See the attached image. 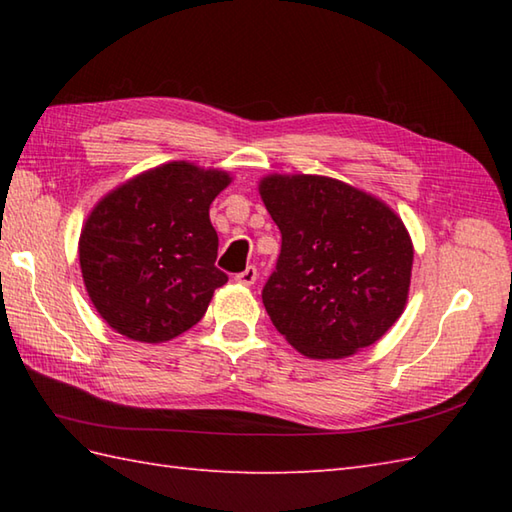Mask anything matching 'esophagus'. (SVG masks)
<instances>
[{
    "mask_svg": "<svg viewBox=\"0 0 512 512\" xmlns=\"http://www.w3.org/2000/svg\"><path fill=\"white\" fill-rule=\"evenodd\" d=\"M235 281H237V284H242V286H253L257 281V268L248 266L246 270H242V273L235 275Z\"/></svg>",
    "mask_w": 512,
    "mask_h": 512,
    "instance_id": "esophagus-1",
    "label": "esophagus"
}]
</instances>
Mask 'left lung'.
<instances>
[{
  "mask_svg": "<svg viewBox=\"0 0 512 512\" xmlns=\"http://www.w3.org/2000/svg\"><path fill=\"white\" fill-rule=\"evenodd\" d=\"M259 195L281 231L262 299L270 321L308 358L376 343L405 310L413 246L374 195L325 176H266Z\"/></svg>",
  "mask_w": 512,
  "mask_h": 512,
  "instance_id": "obj_1",
  "label": "left lung"
}]
</instances>
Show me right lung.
Returning a JSON list of instances; mask_svg holds the SVG:
<instances>
[{
    "mask_svg": "<svg viewBox=\"0 0 512 512\" xmlns=\"http://www.w3.org/2000/svg\"><path fill=\"white\" fill-rule=\"evenodd\" d=\"M231 184L220 169L167 162L94 206L79 239L85 290L110 328L165 343L198 323L228 277L215 266L209 206Z\"/></svg>",
    "mask_w": 512,
    "mask_h": 512,
    "instance_id": "right-lung-1",
    "label": "right lung"
}]
</instances>
